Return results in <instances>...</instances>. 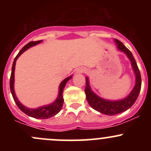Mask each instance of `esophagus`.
Returning <instances> with one entry per match:
<instances>
[{"mask_svg":"<svg viewBox=\"0 0 151 151\" xmlns=\"http://www.w3.org/2000/svg\"><path fill=\"white\" fill-rule=\"evenodd\" d=\"M87 70L85 69V68H77V71H76V72H77V74H81V73L85 72Z\"/></svg>","mask_w":151,"mask_h":151,"instance_id":"1","label":"esophagus"}]
</instances>
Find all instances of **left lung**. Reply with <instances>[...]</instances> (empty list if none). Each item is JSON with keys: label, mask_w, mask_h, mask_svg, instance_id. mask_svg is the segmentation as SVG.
<instances>
[{"label": "left lung", "mask_w": 151, "mask_h": 151, "mask_svg": "<svg viewBox=\"0 0 151 151\" xmlns=\"http://www.w3.org/2000/svg\"><path fill=\"white\" fill-rule=\"evenodd\" d=\"M114 42L117 45L118 50L125 53L128 58L130 60L132 69L135 75V85L130 93L124 99L119 100H108L96 95L90 86L89 78L88 77L85 78L86 86L85 92L88 104L93 109L106 115H115L129 109L136 101L140 92L142 85L140 72L132 53L119 40L115 39Z\"/></svg>", "instance_id": "obj_1"}]
</instances>
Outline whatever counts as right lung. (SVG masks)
<instances>
[{
  "instance_id": "add662e5",
  "label": "right lung",
  "mask_w": 151,
  "mask_h": 151,
  "mask_svg": "<svg viewBox=\"0 0 151 151\" xmlns=\"http://www.w3.org/2000/svg\"><path fill=\"white\" fill-rule=\"evenodd\" d=\"M42 42V40L29 42V43L27 44L25 46L22 47V50L19 52L17 55L16 56V58H15L13 62V65H12V74H11L10 77V90L15 103H16V104L17 105V106L19 108V109H20L22 112H23L24 113L26 114L28 116L32 117V118H38V119H47V118H51V117L55 116V115H57V114L60 112V109H61L63 104V101H64L63 98V89H64L66 84L68 83V80H71V79L72 78V75L66 77V79H64V80L60 83V85H59L58 95V97L55 99V101H53L52 103H51V104H50L44 105V106H39V107L37 108H34V109L28 108L27 107V106H24V105L18 100L17 97L16 96V94H15L14 91V71L17 60L18 58H19L24 52L26 51L28 49H29L31 47L35 46V45H39V44L41 43Z\"/></svg>"
}]
</instances>
